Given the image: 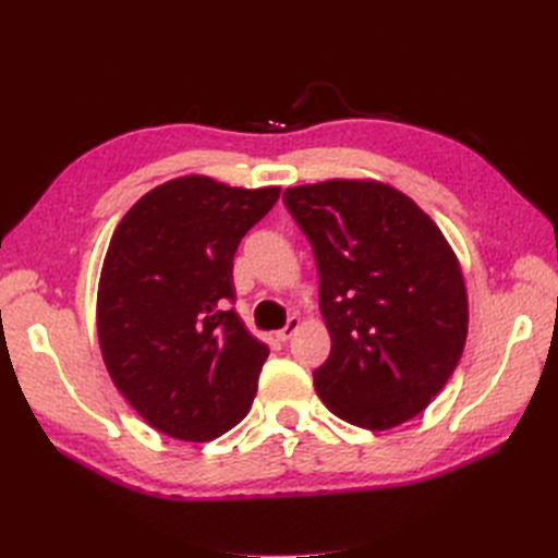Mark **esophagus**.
<instances>
[{
  "instance_id": "obj_1",
  "label": "esophagus",
  "mask_w": 558,
  "mask_h": 558,
  "mask_svg": "<svg viewBox=\"0 0 558 558\" xmlns=\"http://www.w3.org/2000/svg\"><path fill=\"white\" fill-rule=\"evenodd\" d=\"M298 328H300V318H298V316H290L288 324L282 326L280 330H276V338H278L280 342H286V340H290V338L294 336V330H298Z\"/></svg>"
}]
</instances>
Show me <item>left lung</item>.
Segmentation results:
<instances>
[{
    "label": "left lung",
    "instance_id": "1",
    "mask_svg": "<svg viewBox=\"0 0 558 558\" xmlns=\"http://www.w3.org/2000/svg\"><path fill=\"white\" fill-rule=\"evenodd\" d=\"M282 198L312 242L330 333L328 360L314 372L318 398L372 432L417 417L468 338L453 248L412 198L381 182L328 180L290 186Z\"/></svg>",
    "mask_w": 558,
    "mask_h": 558
}]
</instances>
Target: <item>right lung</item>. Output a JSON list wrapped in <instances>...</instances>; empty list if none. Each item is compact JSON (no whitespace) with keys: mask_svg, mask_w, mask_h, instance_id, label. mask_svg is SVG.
Here are the masks:
<instances>
[{"mask_svg":"<svg viewBox=\"0 0 558 558\" xmlns=\"http://www.w3.org/2000/svg\"><path fill=\"white\" fill-rule=\"evenodd\" d=\"M280 186L189 174L117 225L98 286V338L114 386L153 429L210 441L252 410L268 348L232 310V258Z\"/></svg>","mask_w":558,"mask_h":558,"instance_id":"obj_1","label":"right lung"}]
</instances>
